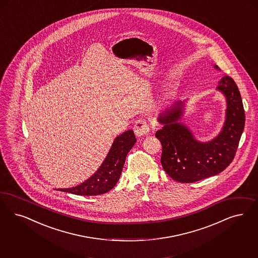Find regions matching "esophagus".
Listing matches in <instances>:
<instances>
[{"instance_id": "1", "label": "esophagus", "mask_w": 258, "mask_h": 258, "mask_svg": "<svg viewBox=\"0 0 258 258\" xmlns=\"http://www.w3.org/2000/svg\"><path fill=\"white\" fill-rule=\"evenodd\" d=\"M134 134L137 137H141V136L148 135L150 131H151V128H150V125L146 120L139 119L134 124Z\"/></svg>"}]
</instances>
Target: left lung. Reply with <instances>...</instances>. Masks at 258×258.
Listing matches in <instances>:
<instances>
[{
  "label": "left lung",
  "mask_w": 258,
  "mask_h": 258,
  "mask_svg": "<svg viewBox=\"0 0 258 258\" xmlns=\"http://www.w3.org/2000/svg\"><path fill=\"white\" fill-rule=\"evenodd\" d=\"M218 70L217 66H214ZM217 89L227 100L226 120L221 133L210 142L197 141L187 126L180 123L183 103L177 102L160 114L163 127L155 136L162 144L161 164L173 180L194 183L220 173L231 164L245 125V110L239 89L230 76H224Z\"/></svg>",
  "instance_id": "1"
}]
</instances>
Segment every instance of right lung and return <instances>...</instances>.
<instances>
[{"mask_svg": "<svg viewBox=\"0 0 258 258\" xmlns=\"http://www.w3.org/2000/svg\"><path fill=\"white\" fill-rule=\"evenodd\" d=\"M136 138L134 131H126L116 137L107 157L97 171L76 187L59 188L58 190L76 196H99L113 188L122 173L126 154L132 150Z\"/></svg>", "mask_w": 258, "mask_h": 258, "instance_id": "right-lung-1", "label": "right lung"}]
</instances>
